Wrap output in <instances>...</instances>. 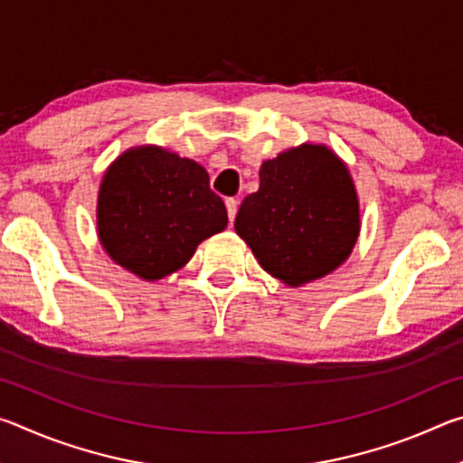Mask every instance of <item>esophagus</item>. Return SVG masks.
Listing matches in <instances>:
<instances>
[{"mask_svg":"<svg viewBox=\"0 0 463 463\" xmlns=\"http://www.w3.org/2000/svg\"><path fill=\"white\" fill-rule=\"evenodd\" d=\"M237 210H239V202H237V200H234V198L226 200V213H229L231 224H232V221H234V216H237Z\"/></svg>","mask_w":463,"mask_h":463,"instance_id":"1","label":"esophagus"}]
</instances>
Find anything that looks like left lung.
Instances as JSON below:
<instances>
[{
	"label": "left lung",
	"mask_w": 463,
	"mask_h": 463,
	"mask_svg": "<svg viewBox=\"0 0 463 463\" xmlns=\"http://www.w3.org/2000/svg\"><path fill=\"white\" fill-rule=\"evenodd\" d=\"M234 231L284 284L325 278L359 237V202L347 165L328 146L308 143L265 161L260 190L242 200Z\"/></svg>",
	"instance_id": "1"
}]
</instances>
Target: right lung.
<instances>
[{
	"label": "right lung",
	"mask_w": 463,
	"mask_h": 463,
	"mask_svg": "<svg viewBox=\"0 0 463 463\" xmlns=\"http://www.w3.org/2000/svg\"><path fill=\"white\" fill-rule=\"evenodd\" d=\"M229 224L200 163L161 146H137L108 167L98 194L101 247L146 281L177 271L203 239Z\"/></svg>",
	"instance_id": "right-lung-1"
}]
</instances>
